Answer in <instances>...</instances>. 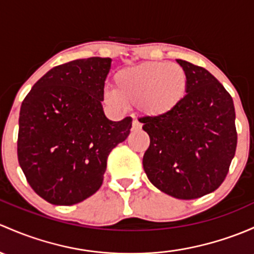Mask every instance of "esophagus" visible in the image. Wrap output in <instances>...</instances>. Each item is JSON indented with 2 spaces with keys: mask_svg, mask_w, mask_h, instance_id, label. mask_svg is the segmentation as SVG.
Returning <instances> with one entry per match:
<instances>
[{
  "mask_svg": "<svg viewBox=\"0 0 254 254\" xmlns=\"http://www.w3.org/2000/svg\"><path fill=\"white\" fill-rule=\"evenodd\" d=\"M141 129V123L137 119L132 122V130H140Z\"/></svg>",
  "mask_w": 254,
  "mask_h": 254,
  "instance_id": "obj_1",
  "label": "esophagus"
}]
</instances>
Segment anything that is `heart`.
Here are the masks:
<instances>
[{
  "mask_svg": "<svg viewBox=\"0 0 254 254\" xmlns=\"http://www.w3.org/2000/svg\"><path fill=\"white\" fill-rule=\"evenodd\" d=\"M188 90L183 66L168 62H145L120 69L114 89L105 91V102L116 109L137 105L151 117L165 116L180 105Z\"/></svg>",
  "mask_w": 254,
  "mask_h": 254,
  "instance_id": "heart-1",
  "label": "heart"
}]
</instances>
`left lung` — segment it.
Listing matches in <instances>:
<instances>
[{
  "mask_svg": "<svg viewBox=\"0 0 254 254\" xmlns=\"http://www.w3.org/2000/svg\"><path fill=\"white\" fill-rule=\"evenodd\" d=\"M186 71L188 90L174 111L145 117L149 147L142 164L158 190L179 199L215 191L229 172L237 145L230 93L204 68L176 60Z\"/></svg>",
  "mask_w": 254,
  "mask_h": 254,
  "instance_id": "8db88e82",
  "label": "left lung"
}]
</instances>
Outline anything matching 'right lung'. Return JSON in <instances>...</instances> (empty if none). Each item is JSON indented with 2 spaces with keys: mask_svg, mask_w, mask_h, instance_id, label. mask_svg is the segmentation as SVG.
Masks as SVG:
<instances>
[{
  "mask_svg": "<svg viewBox=\"0 0 254 254\" xmlns=\"http://www.w3.org/2000/svg\"><path fill=\"white\" fill-rule=\"evenodd\" d=\"M111 58L91 57L47 71L24 98L18 161L45 201L71 205L103 183L107 158L127 137L132 119L112 122L102 107Z\"/></svg>",
  "mask_w": 254,
  "mask_h": 254,
  "instance_id": "right-lung-1",
  "label": "right lung"
}]
</instances>
